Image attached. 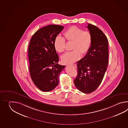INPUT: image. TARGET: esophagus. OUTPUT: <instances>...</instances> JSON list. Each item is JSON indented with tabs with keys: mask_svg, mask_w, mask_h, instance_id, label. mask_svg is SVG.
Here are the masks:
<instances>
[{
	"mask_svg": "<svg viewBox=\"0 0 128 128\" xmlns=\"http://www.w3.org/2000/svg\"><path fill=\"white\" fill-rule=\"evenodd\" d=\"M70 66H72V67H73L74 68H76V64H71Z\"/></svg>",
	"mask_w": 128,
	"mask_h": 128,
	"instance_id": "obj_1",
	"label": "esophagus"
}]
</instances>
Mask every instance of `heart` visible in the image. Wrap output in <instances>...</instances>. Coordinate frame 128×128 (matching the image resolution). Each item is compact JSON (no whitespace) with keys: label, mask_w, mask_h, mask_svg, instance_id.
Returning a JSON list of instances; mask_svg holds the SVG:
<instances>
[{"label":"heart","mask_w":128,"mask_h":128,"mask_svg":"<svg viewBox=\"0 0 128 128\" xmlns=\"http://www.w3.org/2000/svg\"><path fill=\"white\" fill-rule=\"evenodd\" d=\"M64 38L58 36L55 38L54 45L55 49L59 53L65 51V40L72 42L70 52H67L61 57V60L64 64L74 63L79 60L81 54L87 53L92 43V36L91 33L76 26H71L64 33Z\"/></svg>","instance_id":"b5f03b06"}]
</instances>
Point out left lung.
<instances>
[{"label":"left lung","instance_id":"8db88e82","mask_svg":"<svg viewBox=\"0 0 128 128\" xmlns=\"http://www.w3.org/2000/svg\"><path fill=\"white\" fill-rule=\"evenodd\" d=\"M92 43L84 57L77 62L75 86L86 94L95 91L104 78L108 64V44L105 35L98 27L88 24Z\"/></svg>","mask_w":128,"mask_h":128}]
</instances>
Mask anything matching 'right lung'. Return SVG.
<instances>
[{"label": "right lung", "instance_id": "obj_1", "mask_svg": "<svg viewBox=\"0 0 128 128\" xmlns=\"http://www.w3.org/2000/svg\"><path fill=\"white\" fill-rule=\"evenodd\" d=\"M64 26L50 24L32 36L28 47L29 71L32 80L40 90L50 92L58 84L60 72L65 66L58 64V56L54 45L55 38Z\"/></svg>", "mask_w": 128, "mask_h": 128}]
</instances>
